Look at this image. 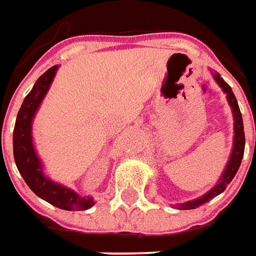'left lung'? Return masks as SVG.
Segmentation results:
<instances>
[{
  "mask_svg": "<svg viewBox=\"0 0 256 256\" xmlns=\"http://www.w3.org/2000/svg\"><path fill=\"white\" fill-rule=\"evenodd\" d=\"M214 78L215 81L220 85V88L224 90V94L228 96V100H229L230 106L233 108V114H234V144H233V152H232V156H230V160L228 162V166L224 170V175L220 178L219 183L211 190L208 192L206 194H204L200 198H197L194 201H189V202H184V204H180L179 208L182 210H194L197 206L206 204L208 201H211L214 197H216L218 194H220L226 188L228 184L232 182V179L234 178V175L238 171L240 168L241 160H242V156H244V148H246V135H244V125H242V117H241V112L238 104H237V99H236L233 90L229 86L228 82H224V80L220 78V74L214 73Z\"/></svg>",
  "mask_w": 256,
  "mask_h": 256,
  "instance_id": "left-lung-1",
  "label": "left lung"
}]
</instances>
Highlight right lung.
Returning <instances> with one entry per match:
<instances>
[{"label":"right lung","mask_w":256,"mask_h":256,"mask_svg":"<svg viewBox=\"0 0 256 256\" xmlns=\"http://www.w3.org/2000/svg\"><path fill=\"white\" fill-rule=\"evenodd\" d=\"M58 66H52L46 70L32 90L24 98L23 104L16 117L14 130V157L18 170L27 183V186L42 200L48 201L52 206L67 210V211H84L94 206L92 198L80 197L73 190L63 188L54 183L42 174V166L34 152L32 143V121L34 113L37 112L41 100L44 99L52 80L55 77Z\"/></svg>","instance_id":"obj_1"}]
</instances>
